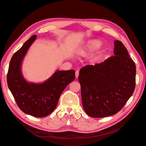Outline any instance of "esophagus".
<instances>
[{"label":"esophagus","mask_w":146,"mask_h":146,"mask_svg":"<svg viewBox=\"0 0 146 146\" xmlns=\"http://www.w3.org/2000/svg\"><path fill=\"white\" fill-rule=\"evenodd\" d=\"M79 74V71H76V74H75V76H76V78H78Z\"/></svg>","instance_id":"esophagus-1"}]
</instances>
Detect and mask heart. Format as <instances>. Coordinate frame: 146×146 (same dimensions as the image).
<instances>
[{"instance_id":"b5f03b06","label":"heart","mask_w":146,"mask_h":146,"mask_svg":"<svg viewBox=\"0 0 146 146\" xmlns=\"http://www.w3.org/2000/svg\"><path fill=\"white\" fill-rule=\"evenodd\" d=\"M102 45V41L99 40H93L89 41L85 45L79 48L76 54L77 55L82 57H86L90 54L95 51L96 50L100 48Z\"/></svg>"}]
</instances>
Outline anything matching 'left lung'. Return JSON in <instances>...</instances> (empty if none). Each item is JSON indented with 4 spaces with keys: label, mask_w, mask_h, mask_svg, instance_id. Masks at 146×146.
Returning <instances> with one entry per match:
<instances>
[{
    "label": "left lung",
    "mask_w": 146,
    "mask_h": 146,
    "mask_svg": "<svg viewBox=\"0 0 146 146\" xmlns=\"http://www.w3.org/2000/svg\"><path fill=\"white\" fill-rule=\"evenodd\" d=\"M114 56L79 72L83 109L89 116L103 118L119 112L134 92L136 67L124 44L114 41Z\"/></svg>",
    "instance_id": "obj_1"
}]
</instances>
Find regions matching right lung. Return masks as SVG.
<instances>
[{
	"label": "right lung",
	"mask_w": 146,
	"mask_h": 146,
	"mask_svg": "<svg viewBox=\"0 0 146 146\" xmlns=\"http://www.w3.org/2000/svg\"><path fill=\"white\" fill-rule=\"evenodd\" d=\"M36 38V35H33L13 55L7 74V83L23 112L35 117H44L55 110L63 91L74 80L75 71L57 70L42 83L27 81L22 72V64Z\"/></svg>",
	"instance_id": "right-lung-1"
}]
</instances>
